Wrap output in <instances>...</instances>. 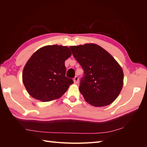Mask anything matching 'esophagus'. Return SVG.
Instances as JSON below:
<instances>
[{
    "instance_id": "esophagus-1",
    "label": "esophagus",
    "mask_w": 147,
    "mask_h": 147,
    "mask_svg": "<svg viewBox=\"0 0 147 147\" xmlns=\"http://www.w3.org/2000/svg\"><path fill=\"white\" fill-rule=\"evenodd\" d=\"M78 80H79V78L78 77H75V78H74V82L75 84H77L78 83Z\"/></svg>"
}]
</instances>
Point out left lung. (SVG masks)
<instances>
[{
  "label": "left lung",
  "mask_w": 147,
  "mask_h": 147,
  "mask_svg": "<svg viewBox=\"0 0 147 147\" xmlns=\"http://www.w3.org/2000/svg\"><path fill=\"white\" fill-rule=\"evenodd\" d=\"M70 48L84 71L79 90L84 100L95 107L112 104L123 85L121 66L112 55L96 44L70 46Z\"/></svg>",
  "instance_id": "8db88e82"
}]
</instances>
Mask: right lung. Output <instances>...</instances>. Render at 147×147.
<instances>
[{
	"label": "right lung",
	"instance_id": "right-lung-1",
	"mask_svg": "<svg viewBox=\"0 0 147 147\" xmlns=\"http://www.w3.org/2000/svg\"><path fill=\"white\" fill-rule=\"evenodd\" d=\"M72 55L69 48L47 45L30 57L23 72V82L29 94L43 102L58 99L74 82L65 77V61Z\"/></svg>",
	"mask_w": 147,
	"mask_h": 147
}]
</instances>
